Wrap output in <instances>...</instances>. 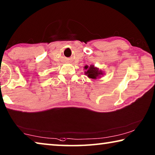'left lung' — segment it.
I'll list each match as a JSON object with an SVG mask.
<instances>
[{"mask_svg": "<svg viewBox=\"0 0 155 155\" xmlns=\"http://www.w3.org/2000/svg\"><path fill=\"white\" fill-rule=\"evenodd\" d=\"M84 69L86 70L85 72V74L88 78H92V79H97V78L101 77V76L104 75V72L101 70H99V68L95 67L93 65H91L90 66L85 65Z\"/></svg>", "mask_w": 155, "mask_h": 155, "instance_id": "8db88e82", "label": "left lung"}]
</instances>
